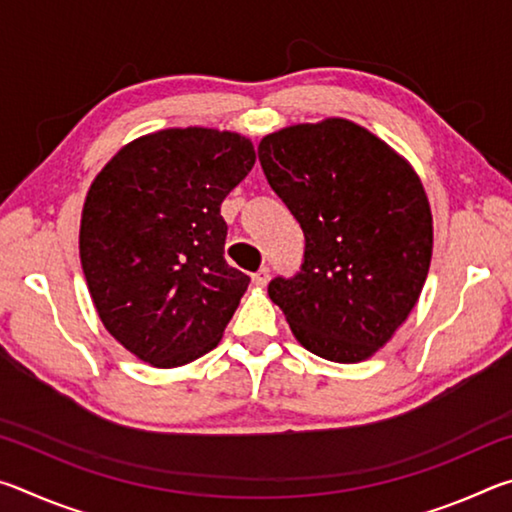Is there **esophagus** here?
I'll list each match as a JSON object with an SVG mask.
<instances>
[{
    "label": "esophagus",
    "instance_id": "esophagus-1",
    "mask_svg": "<svg viewBox=\"0 0 512 512\" xmlns=\"http://www.w3.org/2000/svg\"><path fill=\"white\" fill-rule=\"evenodd\" d=\"M268 280H271V268L268 266H262L257 273H253V282L257 284V287H266Z\"/></svg>",
    "mask_w": 512,
    "mask_h": 512
}]
</instances>
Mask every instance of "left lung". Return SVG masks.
<instances>
[{
	"label": "left lung",
	"mask_w": 512,
	"mask_h": 512,
	"mask_svg": "<svg viewBox=\"0 0 512 512\" xmlns=\"http://www.w3.org/2000/svg\"><path fill=\"white\" fill-rule=\"evenodd\" d=\"M259 162L305 232V259L268 296L291 332L327 361L357 363L395 334L420 298L433 230L420 178L348 119L266 135Z\"/></svg>",
	"instance_id": "1"
}]
</instances>
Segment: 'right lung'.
<instances>
[{"instance_id": "add662e5", "label": "right lung", "mask_w": 512, "mask_h": 512, "mask_svg": "<svg viewBox=\"0 0 512 512\" xmlns=\"http://www.w3.org/2000/svg\"><path fill=\"white\" fill-rule=\"evenodd\" d=\"M255 164L250 140L169 128L121 149L85 198L81 266L108 332L155 368L216 348L250 277L223 257L221 203Z\"/></svg>"}]
</instances>
